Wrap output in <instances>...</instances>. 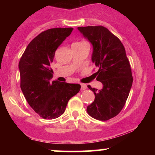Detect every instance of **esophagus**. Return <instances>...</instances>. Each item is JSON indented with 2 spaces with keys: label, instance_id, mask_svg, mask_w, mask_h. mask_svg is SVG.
I'll use <instances>...</instances> for the list:
<instances>
[{
  "label": "esophagus",
  "instance_id": "34e87169",
  "mask_svg": "<svg viewBox=\"0 0 155 155\" xmlns=\"http://www.w3.org/2000/svg\"><path fill=\"white\" fill-rule=\"evenodd\" d=\"M87 89L86 84H81V90H85Z\"/></svg>",
  "mask_w": 155,
  "mask_h": 155
}]
</instances>
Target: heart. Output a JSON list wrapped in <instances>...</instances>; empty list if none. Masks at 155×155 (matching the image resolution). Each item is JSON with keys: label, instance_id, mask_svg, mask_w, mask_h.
I'll list each match as a JSON object with an SVG mask.
<instances>
[{"label": "heart", "instance_id": "b5f03b06", "mask_svg": "<svg viewBox=\"0 0 155 155\" xmlns=\"http://www.w3.org/2000/svg\"><path fill=\"white\" fill-rule=\"evenodd\" d=\"M78 43H81V42H78Z\"/></svg>", "mask_w": 155, "mask_h": 155}]
</instances>
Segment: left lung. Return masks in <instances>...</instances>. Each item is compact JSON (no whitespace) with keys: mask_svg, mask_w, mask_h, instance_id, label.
Returning a JSON list of instances; mask_svg holds the SVG:
<instances>
[{"mask_svg":"<svg viewBox=\"0 0 155 155\" xmlns=\"http://www.w3.org/2000/svg\"><path fill=\"white\" fill-rule=\"evenodd\" d=\"M78 30L92 44V61L98 68L94 74L103 84L101 90L88 85L95 97L87 111L96 120H108L119 114L128 97L133 84L130 62L123 44L106 28L79 27Z\"/></svg>","mask_w":155,"mask_h":155,"instance_id":"left-lung-1","label":"left lung"}]
</instances>
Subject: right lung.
Listing matches in <instances>:
<instances>
[{
  "label": "right lung",
  "instance_id": "obj_1",
  "mask_svg": "<svg viewBox=\"0 0 155 155\" xmlns=\"http://www.w3.org/2000/svg\"><path fill=\"white\" fill-rule=\"evenodd\" d=\"M73 30L57 28L42 32L30 42L19 60L23 95L31 107L44 119L53 120L61 116L68 101L81 88L78 84L49 81L53 73L50 64L55 51Z\"/></svg>",
  "mask_w": 155,
  "mask_h": 155
}]
</instances>
